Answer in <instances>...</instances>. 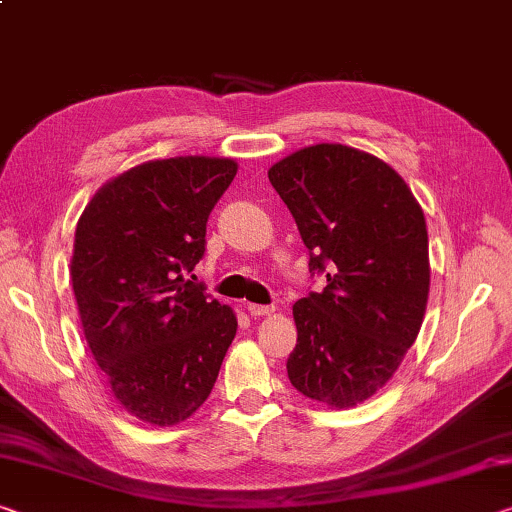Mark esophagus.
I'll return each instance as SVG.
<instances>
[{"instance_id": "1", "label": "esophagus", "mask_w": 512, "mask_h": 512, "mask_svg": "<svg viewBox=\"0 0 512 512\" xmlns=\"http://www.w3.org/2000/svg\"><path fill=\"white\" fill-rule=\"evenodd\" d=\"M275 312V307L273 305H257V303H250L248 305V314L250 316H266V314H273Z\"/></svg>"}]
</instances>
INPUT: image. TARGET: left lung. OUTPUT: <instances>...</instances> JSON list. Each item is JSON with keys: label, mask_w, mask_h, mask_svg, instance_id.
<instances>
[{"label": "left lung", "mask_w": 512, "mask_h": 512, "mask_svg": "<svg viewBox=\"0 0 512 512\" xmlns=\"http://www.w3.org/2000/svg\"><path fill=\"white\" fill-rule=\"evenodd\" d=\"M310 250L323 291L294 305L291 385L328 408L371 399L399 369L426 314L431 264L426 218L383 159L319 143L269 168Z\"/></svg>", "instance_id": "left-lung-1"}]
</instances>
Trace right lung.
<instances>
[{
	"instance_id": "add662e5",
	"label": "right lung",
	"mask_w": 512,
	"mask_h": 512,
	"mask_svg": "<svg viewBox=\"0 0 512 512\" xmlns=\"http://www.w3.org/2000/svg\"><path fill=\"white\" fill-rule=\"evenodd\" d=\"M237 168L198 154L145 161L104 184L77 223L70 278L84 337L116 401L145 424L189 419L237 335L232 307L189 280Z\"/></svg>"
}]
</instances>
